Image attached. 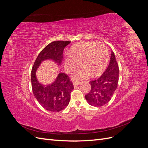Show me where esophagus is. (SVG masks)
<instances>
[{
    "mask_svg": "<svg viewBox=\"0 0 148 148\" xmlns=\"http://www.w3.org/2000/svg\"><path fill=\"white\" fill-rule=\"evenodd\" d=\"M80 82H73V86L74 87H76V86H78V85H79L80 84Z\"/></svg>",
    "mask_w": 148,
    "mask_h": 148,
    "instance_id": "obj_1",
    "label": "esophagus"
}]
</instances>
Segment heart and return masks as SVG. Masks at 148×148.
Returning a JSON list of instances; mask_svg holds the SVG:
<instances>
[{
    "label": "heart",
    "instance_id": "obj_1",
    "mask_svg": "<svg viewBox=\"0 0 148 148\" xmlns=\"http://www.w3.org/2000/svg\"><path fill=\"white\" fill-rule=\"evenodd\" d=\"M109 60V53L102 42H83L73 46L69 53L64 58L66 72L77 69L82 62L84 68L76 71L75 79L87 78L90 75L94 77L101 75L106 69Z\"/></svg>",
    "mask_w": 148,
    "mask_h": 148
}]
</instances>
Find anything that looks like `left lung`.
I'll return each instance as SVG.
<instances>
[{"mask_svg":"<svg viewBox=\"0 0 148 148\" xmlns=\"http://www.w3.org/2000/svg\"><path fill=\"white\" fill-rule=\"evenodd\" d=\"M109 65L101 77L89 82L91 91L85 96V99L91 106L101 107L108 103L117 89L119 69L115 56L111 51Z\"/></svg>","mask_w":148,"mask_h":148,"instance_id":"obj_1","label":"left lung"}]
</instances>
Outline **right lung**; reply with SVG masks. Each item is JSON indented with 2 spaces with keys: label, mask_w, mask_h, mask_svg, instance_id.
Wrapping results in <instances>:
<instances>
[{
  "label": "right lung",
  "mask_w": 148,
  "mask_h": 148,
  "mask_svg": "<svg viewBox=\"0 0 148 148\" xmlns=\"http://www.w3.org/2000/svg\"><path fill=\"white\" fill-rule=\"evenodd\" d=\"M70 41H57L49 44L39 53L31 70V84L34 96L44 109L51 112H59L69 105L73 85L65 73L59 72L51 84L40 83L36 71L42 62L51 60L60 66L63 59L64 48Z\"/></svg>",
  "instance_id": "1"
}]
</instances>
